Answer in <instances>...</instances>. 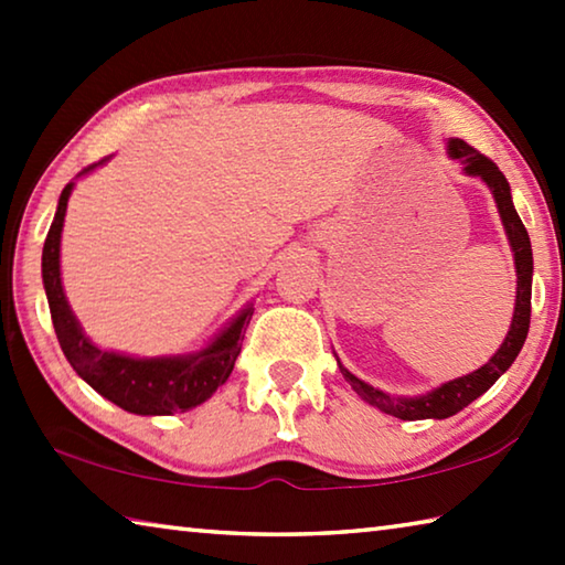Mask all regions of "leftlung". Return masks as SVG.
Listing matches in <instances>:
<instances>
[{
	"mask_svg": "<svg viewBox=\"0 0 565 565\" xmlns=\"http://www.w3.org/2000/svg\"><path fill=\"white\" fill-rule=\"evenodd\" d=\"M448 157L458 159L463 167L466 177H478L486 186L491 189L493 202L499 206L501 222L505 228V236H509L511 252H513V264H515V306H513V319L511 329L505 333L503 343L499 351L483 363L481 369L471 371V374L458 376L454 381H446V384L436 386L428 391V394L420 396H396L386 394V391L374 388L366 381L353 376L351 371L339 361V369L343 379L349 381L351 388L356 394L379 411H384L388 416H396L401 420H424V418H448L458 414V411L466 408L471 401L483 396L495 381H499L505 371L511 369V363L519 356L523 349V341L529 337V323H531V281H533V252H531V238L525 226L521 222L519 212H515L513 199H511V186L501 169L493 164L489 157L478 154L473 147H468L463 139H448ZM337 356V353H333Z\"/></svg>",
	"mask_w": 565,
	"mask_h": 565,
	"instance_id": "obj_1",
	"label": "left lung"
}]
</instances>
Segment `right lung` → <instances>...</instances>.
Segmentation results:
<instances>
[{
  "label": "right lung",
  "mask_w": 565,
  "mask_h": 565,
  "mask_svg": "<svg viewBox=\"0 0 565 565\" xmlns=\"http://www.w3.org/2000/svg\"><path fill=\"white\" fill-rule=\"evenodd\" d=\"M111 157H104L97 164L82 169L79 177H87ZM74 181L62 189L60 204H56L54 222L46 234L42 252V281L50 301L52 323L60 339L66 361L87 384L111 404L139 416H171L179 411L196 408L214 391L226 384L228 374L234 371V361L242 351L244 331L252 321L254 303H246L204 349L191 353H177V356H129L111 349H102L84 333L79 319L74 317L70 301L64 296L60 248L62 228L66 216V202H70Z\"/></svg>",
  "instance_id": "add662e5"
}]
</instances>
